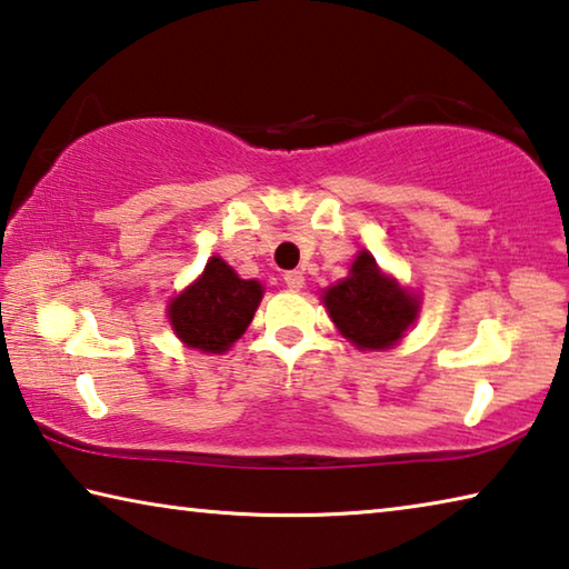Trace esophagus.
Here are the masks:
<instances>
[{"label": "esophagus", "mask_w": 569, "mask_h": 569, "mask_svg": "<svg viewBox=\"0 0 569 569\" xmlns=\"http://www.w3.org/2000/svg\"><path fill=\"white\" fill-rule=\"evenodd\" d=\"M283 281H286L288 288H291V291H301V288L306 286V278H303L301 271H286Z\"/></svg>", "instance_id": "obj_1"}]
</instances>
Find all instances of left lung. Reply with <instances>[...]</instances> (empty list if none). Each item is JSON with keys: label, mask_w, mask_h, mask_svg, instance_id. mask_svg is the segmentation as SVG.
Here are the masks:
<instances>
[{"label": "left lung", "mask_w": 569, "mask_h": 569, "mask_svg": "<svg viewBox=\"0 0 569 569\" xmlns=\"http://www.w3.org/2000/svg\"><path fill=\"white\" fill-rule=\"evenodd\" d=\"M339 331L359 349H389L417 319L419 303L387 278L371 253L361 250L351 266V276L323 293Z\"/></svg>", "instance_id": "obj_1"}]
</instances>
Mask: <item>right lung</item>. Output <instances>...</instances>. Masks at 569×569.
<instances>
[{
  "label": "right lung",
  "instance_id": "1",
  "mask_svg": "<svg viewBox=\"0 0 569 569\" xmlns=\"http://www.w3.org/2000/svg\"><path fill=\"white\" fill-rule=\"evenodd\" d=\"M261 296V283L238 278L233 268L216 256L203 276L170 303V323L190 349L220 353L243 336Z\"/></svg>",
  "mask_w": 569,
  "mask_h": 569
}]
</instances>
